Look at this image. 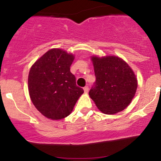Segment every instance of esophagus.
Instances as JSON below:
<instances>
[{"label":"esophagus","instance_id":"obj_1","mask_svg":"<svg viewBox=\"0 0 161 161\" xmlns=\"http://www.w3.org/2000/svg\"><path fill=\"white\" fill-rule=\"evenodd\" d=\"M83 90H84V92L87 93V92H88V86H85L84 88H83Z\"/></svg>","mask_w":161,"mask_h":161}]
</instances>
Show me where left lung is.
Wrapping results in <instances>:
<instances>
[{
  "mask_svg": "<svg viewBox=\"0 0 161 161\" xmlns=\"http://www.w3.org/2000/svg\"><path fill=\"white\" fill-rule=\"evenodd\" d=\"M96 81L90 97L105 114H114L130 104L137 89V79L131 67L116 56L92 57Z\"/></svg>",
  "mask_w": 161,
  "mask_h": 161,
  "instance_id": "8db88e82",
  "label": "left lung"
}]
</instances>
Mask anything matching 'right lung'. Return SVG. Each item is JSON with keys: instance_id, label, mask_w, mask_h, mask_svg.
Returning a JSON list of instances; mask_svg holds the SVG:
<instances>
[{"instance_id": "obj_1", "label": "right lung", "mask_w": 161, "mask_h": 161, "mask_svg": "<svg viewBox=\"0 0 161 161\" xmlns=\"http://www.w3.org/2000/svg\"><path fill=\"white\" fill-rule=\"evenodd\" d=\"M74 60L72 53L53 48L41 57L31 67L28 79L30 98L42 115L61 119L73 111L83 89L76 86L70 72Z\"/></svg>"}]
</instances>
